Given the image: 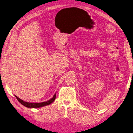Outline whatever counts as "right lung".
<instances>
[{
  "label": "right lung",
  "mask_w": 133,
  "mask_h": 133,
  "mask_svg": "<svg viewBox=\"0 0 133 133\" xmlns=\"http://www.w3.org/2000/svg\"><path fill=\"white\" fill-rule=\"evenodd\" d=\"M15 97H16L17 100L19 102H20L22 105H23V106H26L27 107H28V108H39V107H41L43 106L49 105L51 104L52 102H53L55 100V98H56V94H55L50 100H49L46 102H41V103H34V102L33 103V102H25V101H24L22 100L21 99H19V98H18L16 95H15Z\"/></svg>",
  "instance_id": "1"
}]
</instances>
